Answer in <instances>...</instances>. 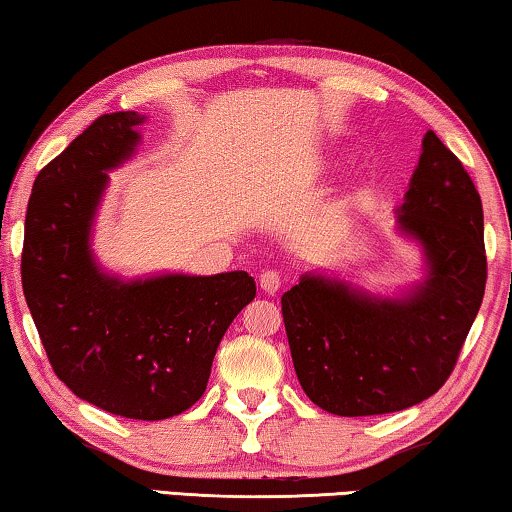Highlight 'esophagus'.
<instances>
[{
    "label": "esophagus",
    "mask_w": 512,
    "mask_h": 512,
    "mask_svg": "<svg viewBox=\"0 0 512 512\" xmlns=\"http://www.w3.org/2000/svg\"><path fill=\"white\" fill-rule=\"evenodd\" d=\"M259 287L264 289V294H278V289L282 287V273L278 271H264L259 276Z\"/></svg>",
    "instance_id": "34e87169"
}]
</instances>
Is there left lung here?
Masks as SVG:
<instances>
[{
  "mask_svg": "<svg viewBox=\"0 0 512 512\" xmlns=\"http://www.w3.org/2000/svg\"><path fill=\"white\" fill-rule=\"evenodd\" d=\"M400 225L423 243L430 264L425 285L407 299H370L312 276L280 299L296 377L329 414H391L437 393L483 303V204L462 160L432 131Z\"/></svg>",
  "mask_w": 512,
  "mask_h": 512,
  "instance_id": "1",
  "label": "left lung"
}]
</instances>
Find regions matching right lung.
Returning a JSON list of instances; mask_svg holds the SVG:
<instances>
[{"instance_id":"right-lung-1","label":"right lung","mask_w":512,"mask_h":512,"mask_svg":"<svg viewBox=\"0 0 512 512\" xmlns=\"http://www.w3.org/2000/svg\"><path fill=\"white\" fill-rule=\"evenodd\" d=\"M144 117L103 114L38 172L27 204L22 292L55 375L114 416L163 421L207 391L216 349L255 299L246 271L121 282L96 269L89 227Z\"/></svg>"}]
</instances>
